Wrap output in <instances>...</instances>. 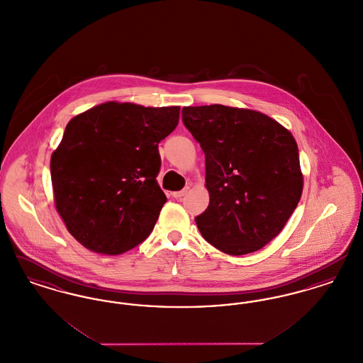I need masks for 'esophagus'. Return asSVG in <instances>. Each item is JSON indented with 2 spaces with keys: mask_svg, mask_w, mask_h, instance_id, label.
Listing matches in <instances>:
<instances>
[{
  "mask_svg": "<svg viewBox=\"0 0 363 363\" xmlns=\"http://www.w3.org/2000/svg\"><path fill=\"white\" fill-rule=\"evenodd\" d=\"M186 191H188V188L186 189L178 190V191H174L173 197L174 199H181V197H184L185 194H186Z\"/></svg>",
  "mask_w": 363,
  "mask_h": 363,
  "instance_id": "1",
  "label": "esophagus"
}]
</instances>
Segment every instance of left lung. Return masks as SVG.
I'll return each mask as SVG.
<instances>
[{
	"instance_id": "left-lung-1",
	"label": "left lung",
	"mask_w": 363,
	"mask_h": 363,
	"mask_svg": "<svg viewBox=\"0 0 363 363\" xmlns=\"http://www.w3.org/2000/svg\"><path fill=\"white\" fill-rule=\"evenodd\" d=\"M182 122L206 155L209 204L194 218L201 235L231 256L264 247L302 194L293 135L262 113L223 104L184 107Z\"/></svg>"
}]
</instances>
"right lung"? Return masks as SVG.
I'll return each instance as SVG.
<instances>
[{"label": "right lung", "instance_id": "right-lung-1", "mask_svg": "<svg viewBox=\"0 0 363 363\" xmlns=\"http://www.w3.org/2000/svg\"><path fill=\"white\" fill-rule=\"evenodd\" d=\"M178 120V106L107 102L67 125L50 162L54 200L86 249L121 255L151 234L167 201L157 145Z\"/></svg>", "mask_w": 363, "mask_h": 363}]
</instances>
